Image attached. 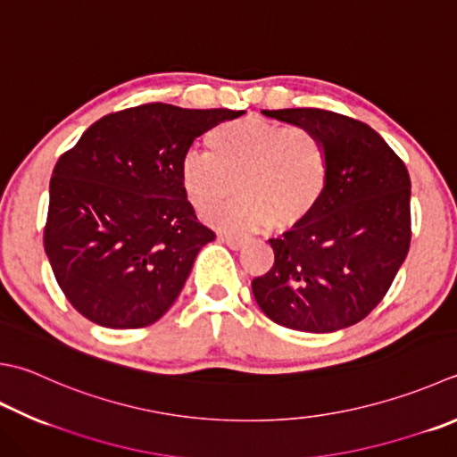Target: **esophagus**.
I'll return each instance as SVG.
<instances>
[{"instance_id":"obj_1","label":"esophagus","mask_w":457,"mask_h":457,"mask_svg":"<svg viewBox=\"0 0 457 457\" xmlns=\"http://www.w3.org/2000/svg\"><path fill=\"white\" fill-rule=\"evenodd\" d=\"M218 239L221 241V244H226V245H229L231 249H237V247H241L244 245V237H239V236H228V234H220L218 236Z\"/></svg>"}]
</instances>
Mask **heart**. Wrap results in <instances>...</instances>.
Returning <instances> with one entry per match:
<instances>
[{"instance_id":"heart-1","label":"heart","mask_w":457,"mask_h":457,"mask_svg":"<svg viewBox=\"0 0 457 457\" xmlns=\"http://www.w3.org/2000/svg\"><path fill=\"white\" fill-rule=\"evenodd\" d=\"M205 152L182 158L180 182L194 210L213 213L223 229L244 231L297 226L317 208L328 178L323 142L305 127H283L259 116L223 122L205 137Z\"/></svg>"}]
</instances>
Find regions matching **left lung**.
Segmentation results:
<instances>
[{
  "instance_id": "8db88e82",
  "label": "left lung",
  "mask_w": 457,
  "mask_h": 457,
  "mask_svg": "<svg viewBox=\"0 0 457 457\" xmlns=\"http://www.w3.org/2000/svg\"><path fill=\"white\" fill-rule=\"evenodd\" d=\"M315 132L328 158L317 208L270 239L275 263L252 281L273 323L333 333L362 320L388 293L412 239L410 176L362 120L325 109L263 111Z\"/></svg>"
}]
</instances>
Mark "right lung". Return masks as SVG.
Returning a JSON list of instances; mask_svg holds the SVG:
<instances>
[{"label":"right lung","mask_w":457,"mask_h":457,"mask_svg":"<svg viewBox=\"0 0 457 457\" xmlns=\"http://www.w3.org/2000/svg\"><path fill=\"white\" fill-rule=\"evenodd\" d=\"M244 111L146 103L103 116L57 160L43 229L67 301L106 328L158 320L216 234L180 182L192 142Z\"/></svg>","instance_id":"1"}]
</instances>
